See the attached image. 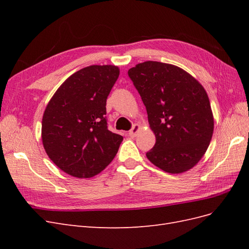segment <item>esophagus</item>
<instances>
[{
  "label": "esophagus",
  "instance_id": "1",
  "mask_svg": "<svg viewBox=\"0 0 249 249\" xmlns=\"http://www.w3.org/2000/svg\"><path fill=\"white\" fill-rule=\"evenodd\" d=\"M139 130H140V125L139 124H134L132 129L129 131V135L131 137H136Z\"/></svg>",
  "mask_w": 249,
  "mask_h": 249
}]
</instances>
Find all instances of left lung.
Returning <instances> with one entry per match:
<instances>
[{"instance_id":"8db88e82","label":"left lung","mask_w":249,"mask_h":249,"mask_svg":"<svg viewBox=\"0 0 249 249\" xmlns=\"http://www.w3.org/2000/svg\"><path fill=\"white\" fill-rule=\"evenodd\" d=\"M127 74L156 136L147 159L169 173L191 169L205 155L214 130L205 88L184 70L158 61L139 63Z\"/></svg>"}]
</instances>
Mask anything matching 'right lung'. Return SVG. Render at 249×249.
I'll return each mask as SVG.
<instances>
[{
  "label": "right lung",
  "instance_id": "add662e5",
  "mask_svg": "<svg viewBox=\"0 0 249 249\" xmlns=\"http://www.w3.org/2000/svg\"><path fill=\"white\" fill-rule=\"evenodd\" d=\"M114 65H90L66 79L44 111L41 137L50 159L69 175L92 178L116 156L124 137L108 130L107 97Z\"/></svg>",
  "mask_w": 249,
  "mask_h": 249
}]
</instances>
